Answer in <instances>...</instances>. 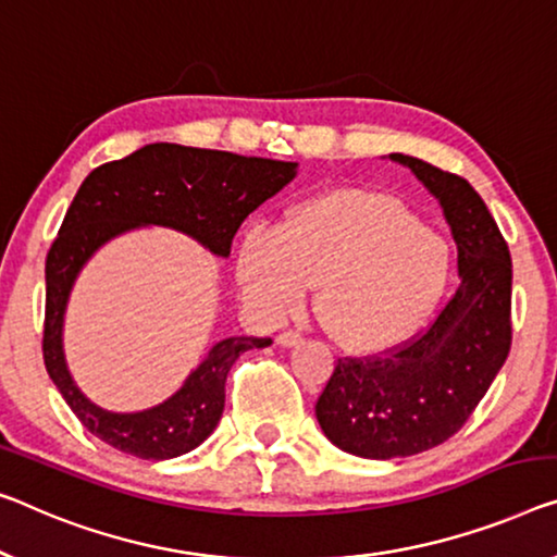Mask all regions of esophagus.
Masks as SVG:
<instances>
[{"mask_svg":"<svg viewBox=\"0 0 557 557\" xmlns=\"http://www.w3.org/2000/svg\"><path fill=\"white\" fill-rule=\"evenodd\" d=\"M300 343H302V337L297 335V332H293V330L280 332V335H277V345L280 347H297Z\"/></svg>","mask_w":557,"mask_h":557,"instance_id":"1","label":"esophagus"}]
</instances>
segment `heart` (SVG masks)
Returning a JSON list of instances; mask_svg holds the SVG:
<instances>
[{
  "label": "heart",
  "instance_id": "b5f03b06",
  "mask_svg": "<svg viewBox=\"0 0 557 557\" xmlns=\"http://www.w3.org/2000/svg\"><path fill=\"white\" fill-rule=\"evenodd\" d=\"M447 247L397 197L332 189L287 212L280 230L239 237L235 277L268 322L297 312L318 287V314L347 352H387L425 325L445 293Z\"/></svg>",
  "mask_w": 557,
  "mask_h": 557
}]
</instances>
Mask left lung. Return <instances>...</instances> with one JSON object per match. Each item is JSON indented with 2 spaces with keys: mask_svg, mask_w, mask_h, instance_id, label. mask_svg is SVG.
<instances>
[{
  "mask_svg": "<svg viewBox=\"0 0 557 557\" xmlns=\"http://www.w3.org/2000/svg\"><path fill=\"white\" fill-rule=\"evenodd\" d=\"M443 207L460 287L425 335L387 358L339 360L314 405L322 433L368 460L408 458L465 425L510 352V250L468 180L393 152Z\"/></svg>",
  "mask_w": 557,
  "mask_h": 557,
  "instance_id": "1",
  "label": "left lung"
}]
</instances>
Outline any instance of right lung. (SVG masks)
<instances>
[{"label": "right lung", "instance_id": "obj_1", "mask_svg": "<svg viewBox=\"0 0 557 557\" xmlns=\"http://www.w3.org/2000/svg\"><path fill=\"white\" fill-rule=\"evenodd\" d=\"M295 177L297 162L172 143L145 145L87 174L47 255L41 350L64 403L95 437L143 460H170L195 450L222 418L232 364L252 347L272 345V339H220L168 400L135 412L107 410L82 393L64 358V314L85 264L107 243L143 227L182 232L214 257H230L232 237L247 214Z\"/></svg>", "mask_w": 557, "mask_h": 557}]
</instances>
